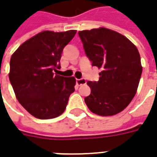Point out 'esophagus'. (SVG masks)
<instances>
[{
	"label": "esophagus",
	"instance_id": "obj_1",
	"mask_svg": "<svg viewBox=\"0 0 157 157\" xmlns=\"http://www.w3.org/2000/svg\"><path fill=\"white\" fill-rule=\"evenodd\" d=\"M76 85L77 86H82V85H84L86 83V81L84 78H82V79H76Z\"/></svg>",
	"mask_w": 157,
	"mask_h": 157
}]
</instances>
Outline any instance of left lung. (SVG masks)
Returning a JSON list of instances; mask_svg holds the SVG:
<instances>
[{"instance_id": "8db88e82", "label": "left lung", "mask_w": 157, "mask_h": 157, "mask_svg": "<svg viewBox=\"0 0 157 157\" xmlns=\"http://www.w3.org/2000/svg\"><path fill=\"white\" fill-rule=\"evenodd\" d=\"M86 55L101 70L98 82H88V109L98 115L112 116L123 111L134 98L142 66L137 48L126 37L100 28L79 31Z\"/></svg>"}]
</instances>
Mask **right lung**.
I'll use <instances>...</instances> for the list:
<instances>
[{
    "instance_id": "1",
    "label": "right lung",
    "mask_w": 157,
    "mask_h": 157,
    "mask_svg": "<svg viewBox=\"0 0 157 157\" xmlns=\"http://www.w3.org/2000/svg\"><path fill=\"white\" fill-rule=\"evenodd\" d=\"M75 30L44 31L24 42L10 60L9 80L17 99L28 112L40 119L58 117L75 91V79L55 74L60 68L63 48Z\"/></svg>"
}]
</instances>
